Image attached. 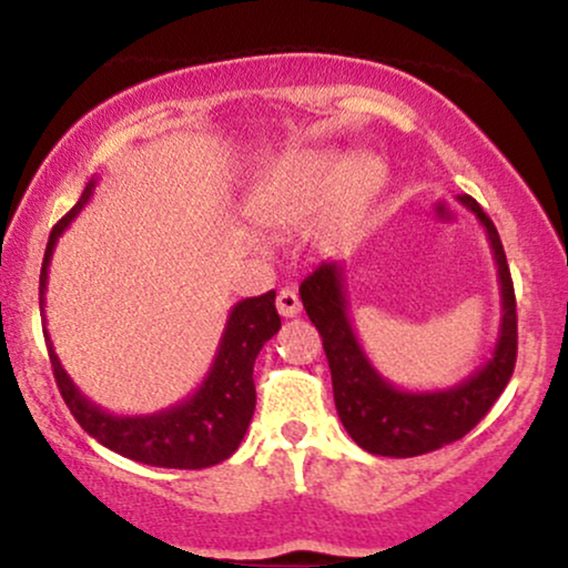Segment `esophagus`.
<instances>
[{
    "label": "esophagus",
    "mask_w": 568,
    "mask_h": 568,
    "mask_svg": "<svg viewBox=\"0 0 568 568\" xmlns=\"http://www.w3.org/2000/svg\"><path fill=\"white\" fill-rule=\"evenodd\" d=\"M277 312L283 317H296L298 312H302V302H298L296 291L283 288V291L277 293Z\"/></svg>",
    "instance_id": "34e87169"
}]
</instances>
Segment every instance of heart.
<instances>
[{
  "label": "heart",
  "mask_w": 568,
  "mask_h": 568,
  "mask_svg": "<svg viewBox=\"0 0 568 568\" xmlns=\"http://www.w3.org/2000/svg\"><path fill=\"white\" fill-rule=\"evenodd\" d=\"M382 184L384 168L371 154L338 160L328 149H304L270 168L247 200V213L275 234L302 230L321 213L336 230L366 211Z\"/></svg>",
  "instance_id": "obj_1"
}]
</instances>
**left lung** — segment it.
<instances>
[{
  "label": "left lung",
  "instance_id": "left-lung-1",
  "mask_svg": "<svg viewBox=\"0 0 568 568\" xmlns=\"http://www.w3.org/2000/svg\"><path fill=\"white\" fill-rule=\"evenodd\" d=\"M456 200L484 224L497 262L501 296V323L491 357L465 382L433 393H408L384 379L371 366L352 328L342 262H323L298 288L306 315L323 336L338 419L349 438L368 454L406 459L465 438L497 403L513 376L518 355V315L505 247L494 221L470 194H459Z\"/></svg>",
  "mask_w": 568,
  "mask_h": 568
}]
</instances>
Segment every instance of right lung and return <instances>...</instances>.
Here are the masks:
<instances>
[{"instance_id": "obj_1", "label": "right lung", "mask_w": 568, "mask_h": 568, "mask_svg": "<svg viewBox=\"0 0 568 568\" xmlns=\"http://www.w3.org/2000/svg\"><path fill=\"white\" fill-rule=\"evenodd\" d=\"M95 189V179L84 186L80 202L50 232L44 247L42 275H39V310L44 312V291H48V270L55 243L63 230L80 216ZM280 331L275 310V291L262 296L243 298L232 306L230 321L221 334L213 366L202 379L197 393L175 406L146 416H114L93 400H88L77 384L69 379L58 361L53 342L44 328L48 355L53 363L55 384L74 419L90 438L101 446L152 467H173V470H202L219 465L237 452L245 429L256 408V384H253V363L258 352Z\"/></svg>"}]
</instances>
